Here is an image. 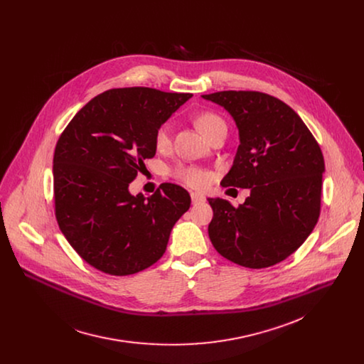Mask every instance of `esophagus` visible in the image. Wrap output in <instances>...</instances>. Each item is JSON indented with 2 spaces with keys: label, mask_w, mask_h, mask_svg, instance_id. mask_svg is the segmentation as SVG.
<instances>
[{
  "label": "esophagus",
  "mask_w": 364,
  "mask_h": 364,
  "mask_svg": "<svg viewBox=\"0 0 364 364\" xmlns=\"http://www.w3.org/2000/svg\"><path fill=\"white\" fill-rule=\"evenodd\" d=\"M191 198H192V202L196 205V203H202L206 200V196L200 192H192L191 193Z\"/></svg>",
  "instance_id": "obj_1"
}]
</instances>
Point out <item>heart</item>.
Listing matches in <instances>:
<instances>
[{
  "instance_id": "b5f03b06",
  "label": "heart",
  "mask_w": 364,
  "mask_h": 364,
  "mask_svg": "<svg viewBox=\"0 0 364 364\" xmlns=\"http://www.w3.org/2000/svg\"><path fill=\"white\" fill-rule=\"evenodd\" d=\"M196 124L198 127L205 133V136L208 137L213 134L217 129L225 127L224 119L213 112V110H203L196 116ZM171 144V126L168 123H164L158 127L156 132V146L158 150H165ZM175 176L181 179L182 182L195 186V188H202L208 182V175L206 171L192 166V165H181L173 171Z\"/></svg>"
}]
</instances>
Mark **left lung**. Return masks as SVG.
<instances>
[{
	"label": "left lung",
	"mask_w": 364,
	"mask_h": 364,
	"mask_svg": "<svg viewBox=\"0 0 364 364\" xmlns=\"http://www.w3.org/2000/svg\"><path fill=\"white\" fill-rule=\"evenodd\" d=\"M234 117L240 146L221 186L250 189L234 208L208 199V237L217 252L237 264L262 269L296 252L321 211L323 156L301 117L280 100L258 91L202 95Z\"/></svg>",
	"instance_id": "8db88e82"
}]
</instances>
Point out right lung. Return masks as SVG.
I'll return each instance as SVG.
<instances>
[{
	"label": "right lung",
	"instance_id": "right-lung-1",
	"mask_svg": "<svg viewBox=\"0 0 364 364\" xmlns=\"http://www.w3.org/2000/svg\"><path fill=\"white\" fill-rule=\"evenodd\" d=\"M192 94L114 88L91 100L61 133L53 156L54 211L75 252L95 269L127 276L159 259L191 208L186 189L162 183L146 198L129 183L156 156L158 127Z\"/></svg>",
	"mask_w": 364,
	"mask_h": 364
}]
</instances>
